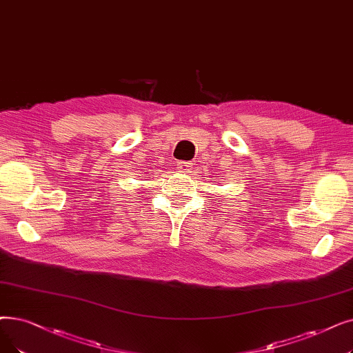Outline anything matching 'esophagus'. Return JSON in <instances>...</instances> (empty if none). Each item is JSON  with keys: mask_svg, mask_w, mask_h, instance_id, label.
Here are the masks:
<instances>
[{"mask_svg": "<svg viewBox=\"0 0 353 353\" xmlns=\"http://www.w3.org/2000/svg\"><path fill=\"white\" fill-rule=\"evenodd\" d=\"M192 163H188V161H180L179 163V165H177V170L180 172V173H189L190 172V165Z\"/></svg>", "mask_w": 353, "mask_h": 353, "instance_id": "obj_1", "label": "esophagus"}]
</instances>
